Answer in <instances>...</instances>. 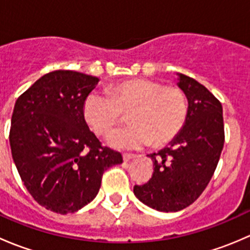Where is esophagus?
I'll list each match as a JSON object with an SVG mask.
<instances>
[{"label": "esophagus", "instance_id": "obj_1", "mask_svg": "<svg viewBox=\"0 0 250 250\" xmlns=\"http://www.w3.org/2000/svg\"><path fill=\"white\" fill-rule=\"evenodd\" d=\"M139 156L135 155V153H123V160L125 161V162H128V161L130 160H134V158H138Z\"/></svg>", "mask_w": 250, "mask_h": 250}]
</instances>
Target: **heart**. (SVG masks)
<instances>
[{"label":"heart","instance_id":"obj_1","mask_svg":"<svg viewBox=\"0 0 250 250\" xmlns=\"http://www.w3.org/2000/svg\"><path fill=\"white\" fill-rule=\"evenodd\" d=\"M92 93L83 105L85 121L97 134H107L129 112L132 123L113 130L106 141L117 148H140L152 143L161 146L178 135L188 117V100L179 88L163 87L151 80L125 81L109 92Z\"/></svg>","mask_w":250,"mask_h":250}]
</instances>
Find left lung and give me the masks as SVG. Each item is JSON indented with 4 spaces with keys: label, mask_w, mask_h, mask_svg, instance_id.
I'll use <instances>...</instances> for the list:
<instances>
[{
    "label": "left lung",
    "mask_w": 250,
    "mask_h": 250,
    "mask_svg": "<svg viewBox=\"0 0 250 250\" xmlns=\"http://www.w3.org/2000/svg\"><path fill=\"white\" fill-rule=\"evenodd\" d=\"M178 75V87L188 99V117L169 145L147 155L152 178L134 186L138 200L160 211H178L195 202L213 176L224 147L220 102L193 78Z\"/></svg>",
    "instance_id": "8db88e82"
}]
</instances>
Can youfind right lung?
Returning <instances> with one entry per match:
<instances>
[{
    "mask_svg": "<svg viewBox=\"0 0 250 250\" xmlns=\"http://www.w3.org/2000/svg\"><path fill=\"white\" fill-rule=\"evenodd\" d=\"M99 78L70 70L49 72L17 99L12 157L25 188L54 213H75L99 192L103 173L123 162L90 132L83 105Z\"/></svg>",
    "mask_w": 250,
    "mask_h": 250,
    "instance_id": "obj_1",
    "label": "right lung"
}]
</instances>
